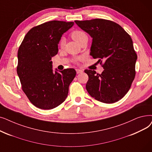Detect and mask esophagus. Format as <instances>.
<instances>
[{"mask_svg":"<svg viewBox=\"0 0 152 152\" xmlns=\"http://www.w3.org/2000/svg\"><path fill=\"white\" fill-rule=\"evenodd\" d=\"M76 73H77V74L81 73V72H83V70H81V69H76Z\"/></svg>","mask_w":152,"mask_h":152,"instance_id":"esophagus-1","label":"esophagus"}]
</instances>
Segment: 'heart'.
<instances>
[{"label":"heart","instance_id":"1","mask_svg":"<svg viewBox=\"0 0 152 152\" xmlns=\"http://www.w3.org/2000/svg\"><path fill=\"white\" fill-rule=\"evenodd\" d=\"M71 37L75 41H76L79 44H80L83 40H84V39L88 38V36L86 34V33L81 30H75L72 31L71 33ZM64 45H65V39L63 38L61 39V40L60 42V46L61 48H63L64 47Z\"/></svg>","mask_w":152,"mask_h":152}]
</instances>
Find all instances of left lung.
<instances>
[{
    "label": "left lung",
    "instance_id": "1",
    "mask_svg": "<svg viewBox=\"0 0 152 152\" xmlns=\"http://www.w3.org/2000/svg\"><path fill=\"white\" fill-rule=\"evenodd\" d=\"M92 38L90 55L104 63L102 74L86 69L89 76L86 88L100 102L112 104L127 93L135 76L137 56L130 36L118 24L101 18L75 21Z\"/></svg>",
    "mask_w": 152,
    "mask_h": 152
}]
</instances>
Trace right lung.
<instances>
[{"instance_id": "1", "label": "right lung", "mask_w": 152, "mask_h": 152, "mask_svg": "<svg viewBox=\"0 0 152 152\" xmlns=\"http://www.w3.org/2000/svg\"><path fill=\"white\" fill-rule=\"evenodd\" d=\"M74 22L50 21L28 31L18 51L17 75L30 101L42 109H52L66 99L76 72L73 68L53 71L51 58L58 51L64 33Z\"/></svg>"}]
</instances>
